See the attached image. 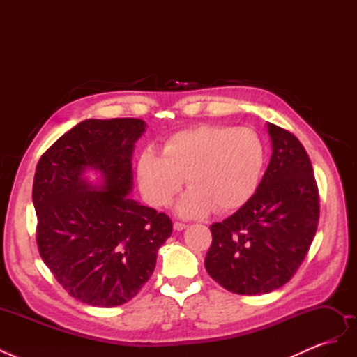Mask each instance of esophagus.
Wrapping results in <instances>:
<instances>
[{
  "mask_svg": "<svg viewBox=\"0 0 357 357\" xmlns=\"http://www.w3.org/2000/svg\"><path fill=\"white\" fill-rule=\"evenodd\" d=\"M186 228H188V225H186V223L174 222V229H176V231H183V229H186Z\"/></svg>",
  "mask_w": 357,
  "mask_h": 357,
  "instance_id": "esophagus-1",
  "label": "esophagus"
}]
</instances>
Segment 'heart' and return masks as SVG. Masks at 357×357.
Instances as JSON below:
<instances>
[{
	"mask_svg": "<svg viewBox=\"0 0 357 357\" xmlns=\"http://www.w3.org/2000/svg\"><path fill=\"white\" fill-rule=\"evenodd\" d=\"M265 165V147L248 128L201 126L172 135L164 155L146 150L138 177L146 199L168 205L188 178L190 189L177 204V213L195 218L241 207L255 193Z\"/></svg>",
	"mask_w": 357,
	"mask_h": 357,
	"instance_id": "b5f03b06",
	"label": "heart"
}]
</instances>
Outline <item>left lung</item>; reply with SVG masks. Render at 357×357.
I'll return each instance as SVG.
<instances>
[{
  "label": "left lung",
  "instance_id": "8db88e82",
  "mask_svg": "<svg viewBox=\"0 0 357 357\" xmlns=\"http://www.w3.org/2000/svg\"><path fill=\"white\" fill-rule=\"evenodd\" d=\"M273 155L255 195L213 223L205 269L238 295L269 294L298 271L319 225V189L299 139L268 123Z\"/></svg>",
  "mask_w": 357,
  "mask_h": 357
}]
</instances>
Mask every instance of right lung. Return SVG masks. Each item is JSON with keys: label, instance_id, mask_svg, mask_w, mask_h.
<instances>
[{"label": "right lung", "instance_id": "1", "mask_svg": "<svg viewBox=\"0 0 357 357\" xmlns=\"http://www.w3.org/2000/svg\"><path fill=\"white\" fill-rule=\"evenodd\" d=\"M142 119H86L40 158L32 202L43 262L68 294L93 307L132 299L156 266L172 232L165 213L129 198L132 152ZM102 174L100 185L84 176Z\"/></svg>", "mask_w": 357, "mask_h": 357}]
</instances>
